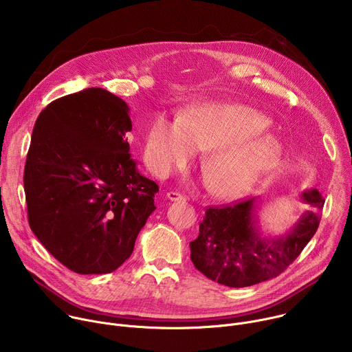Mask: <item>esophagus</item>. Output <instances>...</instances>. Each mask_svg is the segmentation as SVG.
Wrapping results in <instances>:
<instances>
[{"instance_id": "34e87169", "label": "esophagus", "mask_w": 352, "mask_h": 352, "mask_svg": "<svg viewBox=\"0 0 352 352\" xmlns=\"http://www.w3.org/2000/svg\"><path fill=\"white\" fill-rule=\"evenodd\" d=\"M167 197L171 200V202H185L186 197L178 192H167Z\"/></svg>"}]
</instances>
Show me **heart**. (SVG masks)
Segmentation results:
<instances>
[{
  "label": "heart",
  "instance_id": "obj_1",
  "mask_svg": "<svg viewBox=\"0 0 352 352\" xmlns=\"http://www.w3.org/2000/svg\"><path fill=\"white\" fill-rule=\"evenodd\" d=\"M272 122L241 104L212 103L181 117L159 116L150 125L144 156L159 174L185 167L196 147L210 150L202 170L210 192L223 199L242 197L277 164L280 143L267 136Z\"/></svg>",
  "mask_w": 352,
  "mask_h": 352
}]
</instances>
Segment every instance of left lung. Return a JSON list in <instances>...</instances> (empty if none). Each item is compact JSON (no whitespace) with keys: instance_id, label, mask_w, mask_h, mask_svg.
<instances>
[{"instance_id":"left-lung-1","label":"left lung","mask_w":352,"mask_h":352,"mask_svg":"<svg viewBox=\"0 0 352 352\" xmlns=\"http://www.w3.org/2000/svg\"><path fill=\"white\" fill-rule=\"evenodd\" d=\"M307 204L322 210L324 199L316 189L302 193ZM255 199L223 208H208L199 235L189 243L195 267L219 284L241 288L281 274L315 235L320 214L309 210L278 238H261L255 226Z\"/></svg>"}]
</instances>
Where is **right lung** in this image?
Listing matches in <instances>:
<instances>
[{"instance_id": "obj_1", "label": "right lung", "mask_w": 352, "mask_h": 352, "mask_svg": "<svg viewBox=\"0 0 352 352\" xmlns=\"http://www.w3.org/2000/svg\"><path fill=\"white\" fill-rule=\"evenodd\" d=\"M128 113L116 94L89 87L50 103L33 128L23 174L29 226L79 274L118 269L156 209L159 185L129 153Z\"/></svg>"}]
</instances>
